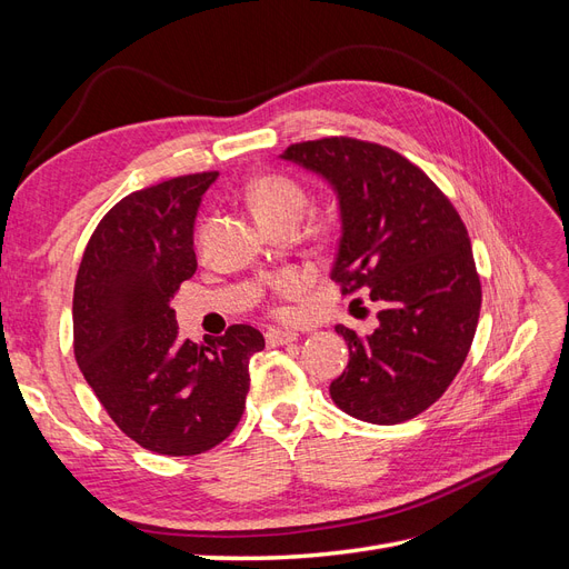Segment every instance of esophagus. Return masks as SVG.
I'll use <instances>...</instances> for the list:
<instances>
[{
    "instance_id": "esophagus-1",
    "label": "esophagus",
    "mask_w": 569,
    "mask_h": 569,
    "mask_svg": "<svg viewBox=\"0 0 569 569\" xmlns=\"http://www.w3.org/2000/svg\"><path fill=\"white\" fill-rule=\"evenodd\" d=\"M299 335L291 332V330H280V327H270L266 332V343L268 347H284V343L297 341Z\"/></svg>"
}]
</instances>
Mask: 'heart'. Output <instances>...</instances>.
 Segmentation results:
<instances>
[{"mask_svg": "<svg viewBox=\"0 0 569 569\" xmlns=\"http://www.w3.org/2000/svg\"><path fill=\"white\" fill-rule=\"evenodd\" d=\"M247 201L263 226L274 228L280 222H299L308 206V194L295 178L266 173L247 184ZM266 284L272 297H291L306 287V274L299 270H284L274 278H268Z\"/></svg>", "mask_w": 569, "mask_h": 569, "instance_id": "1", "label": "heart"}]
</instances>
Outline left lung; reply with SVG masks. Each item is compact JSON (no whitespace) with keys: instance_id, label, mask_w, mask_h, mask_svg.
<instances>
[{"instance_id":"1","label":"left lung","mask_w":569,"mask_h":569,"mask_svg":"<svg viewBox=\"0 0 569 569\" xmlns=\"http://www.w3.org/2000/svg\"><path fill=\"white\" fill-rule=\"evenodd\" d=\"M282 159L316 170L339 197L341 239L332 280L382 308L368 337L337 325L349 366L332 401L372 425L420 416L449 389L472 347L481 284L468 228L422 170L356 137L289 144Z\"/></svg>"}]
</instances>
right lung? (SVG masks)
<instances>
[{"instance_id":"right-lung-1","label":"right lung","mask_w":569,"mask_h":569,"mask_svg":"<svg viewBox=\"0 0 569 569\" xmlns=\"http://www.w3.org/2000/svg\"><path fill=\"white\" fill-rule=\"evenodd\" d=\"M216 170L151 184L99 220L73 289V351L120 432L161 456H197L242 420L251 325L209 343L180 341L170 299L197 270L194 218Z\"/></svg>"}]
</instances>
